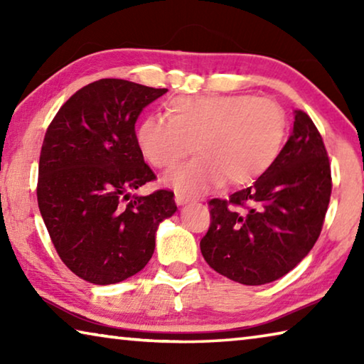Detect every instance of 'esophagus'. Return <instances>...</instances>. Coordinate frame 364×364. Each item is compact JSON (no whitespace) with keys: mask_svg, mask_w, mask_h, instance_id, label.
Listing matches in <instances>:
<instances>
[{"mask_svg":"<svg viewBox=\"0 0 364 364\" xmlns=\"http://www.w3.org/2000/svg\"><path fill=\"white\" fill-rule=\"evenodd\" d=\"M191 200V197L189 196H184V194H181V193H176L175 194V202L178 205H184V204H188V202Z\"/></svg>","mask_w":364,"mask_h":364,"instance_id":"obj_1","label":"esophagus"}]
</instances>
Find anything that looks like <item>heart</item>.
Returning a JSON list of instances; mask_svg holds the SVG:
<instances>
[{
  "label": "heart",
  "mask_w": 364,
  "mask_h": 364,
  "mask_svg": "<svg viewBox=\"0 0 364 364\" xmlns=\"http://www.w3.org/2000/svg\"><path fill=\"white\" fill-rule=\"evenodd\" d=\"M168 120L149 115L136 139L144 159L160 170L175 168L191 152L199 157L165 176V184L199 194L244 184L267 171L281 151L286 117L274 101L249 95L178 96L168 102Z\"/></svg>",
  "instance_id": "heart-1"
}]
</instances>
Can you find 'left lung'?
Wrapping results in <instances>:
<instances>
[{
  "label": "left lung",
  "mask_w": 364,
  "mask_h": 364,
  "mask_svg": "<svg viewBox=\"0 0 364 364\" xmlns=\"http://www.w3.org/2000/svg\"><path fill=\"white\" fill-rule=\"evenodd\" d=\"M332 191L328 151L315 123L295 110L291 138L252 186L208 200L200 239L205 262L245 286L282 278L308 255L323 230Z\"/></svg>",
  "instance_id": "1"
}]
</instances>
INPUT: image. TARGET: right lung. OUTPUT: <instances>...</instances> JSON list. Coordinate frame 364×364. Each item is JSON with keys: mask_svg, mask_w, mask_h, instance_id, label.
I'll use <instances>...</instances> for the list:
<instances>
[{"mask_svg": "<svg viewBox=\"0 0 364 364\" xmlns=\"http://www.w3.org/2000/svg\"><path fill=\"white\" fill-rule=\"evenodd\" d=\"M102 78L69 97L49 123L38 165L40 213L58 255L93 284H115L143 269L159 223L176 212L173 191H130L156 180L144 164L134 123L167 93Z\"/></svg>", "mask_w": 364, "mask_h": 364, "instance_id": "obj_1", "label": "right lung"}]
</instances>
